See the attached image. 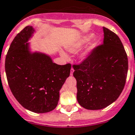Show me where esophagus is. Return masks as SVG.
I'll list each match as a JSON object with an SVG mask.
<instances>
[{
    "label": "esophagus",
    "mask_w": 135,
    "mask_h": 135,
    "mask_svg": "<svg viewBox=\"0 0 135 135\" xmlns=\"http://www.w3.org/2000/svg\"><path fill=\"white\" fill-rule=\"evenodd\" d=\"M73 72H74V69L72 67V68H71V73H70L71 75H73Z\"/></svg>",
    "instance_id": "obj_1"
}]
</instances>
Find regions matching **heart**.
I'll list each match as a JSON object with an SVG mask.
<instances>
[{
    "mask_svg": "<svg viewBox=\"0 0 135 135\" xmlns=\"http://www.w3.org/2000/svg\"><path fill=\"white\" fill-rule=\"evenodd\" d=\"M92 37H93V35H88V36H86V37H84V38H82V39H81L80 41H79L77 42V43H76L75 44H74L73 45H72L71 47H70L69 48V51H71V52H74V51H77V50H79V48H80L82 45H84V44H85L86 43H88V42L89 41H90V40L92 38ZM94 46H95V44H94V43H92V44H91V45H90V46L87 48V50H85L84 53L81 54V59H84V58H85V57L87 56V55H88V54L89 51L92 50V48H93ZM62 55L64 56V57H66V55L64 54H63Z\"/></svg>",
    "mask_w": 135,
    "mask_h": 135,
    "instance_id": "1",
    "label": "heart"
}]
</instances>
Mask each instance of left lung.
Instances as JSON below:
<instances>
[{"label": "left lung", "instance_id": "left-lung-1", "mask_svg": "<svg viewBox=\"0 0 135 135\" xmlns=\"http://www.w3.org/2000/svg\"><path fill=\"white\" fill-rule=\"evenodd\" d=\"M103 44L94 48L81 62L73 66L77 101L86 109H101L111 105L126 84L128 63L122 43L109 29L103 27Z\"/></svg>", "mask_w": 135, "mask_h": 135}]
</instances>
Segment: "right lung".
Wrapping results in <instances>:
<instances>
[{
    "mask_svg": "<svg viewBox=\"0 0 135 135\" xmlns=\"http://www.w3.org/2000/svg\"><path fill=\"white\" fill-rule=\"evenodd\" d=\"M35 31L26 26L13 40L5 58V72L11 92L19 103L35 113L56 107L59 91L69 77L71 64L59 65L50 56L31 54L27 43Z\"/></svg>",
    "mask_w": 135,
    "mask_h": 135,
    "instance_id": "obj_1",
    "label": "right lung"
}]
</instances>
